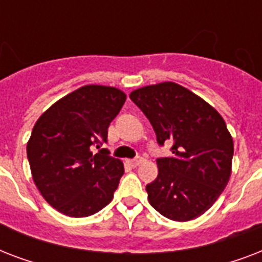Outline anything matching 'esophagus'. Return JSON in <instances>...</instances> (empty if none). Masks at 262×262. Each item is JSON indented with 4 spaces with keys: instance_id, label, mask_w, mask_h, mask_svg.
Here are the masks:
<instances>
[{
    "instance_id": "esophagus-1",
    "label": "esophagus",
    "mask_w": 262,
    "mask_h": 262,
    "mask_svg": "<svg viewBox=\"0 0 262 262\" xmlns=\"http://www.w3.org/2000/svg\"><path fill=\"white\" fill-rule=\"evenodd\" d=\"M141 163H143V158H136V159L129 160V164H130L132 167H137Z\"/></svg>"
}]
</instances>
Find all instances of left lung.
I'll list each match as a JSON object with an SVG mask.
<instances>
[{
	"mask_svg": "<svg viewBox=\"0 0 262 262\" xmlns=\"http://www.w3.org/2000/svg\"><path fill=\"white\" fill-rule=\"evenodd\" d=\"M129 96L149 119L160 147L171 144L172 155L156 159L158 178L145 187L149 204L175 222L199 217L231 175L234 143L224 119L200 96L170 81Z\"/></svg>",
	"mask_w": 262,
	"mask_h": 262,
	"instance_id": "obj_1",
	"label": "left lung"
}]
</instances>
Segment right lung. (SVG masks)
Segmentation results:
<instances>
[{"instance_id": "right-lung-1", "label": "right lung", "mask_w": 262, "mask_h": 262, "mask_svg": "<svg viewBox=\"0 0 262 262\" xmlns=\"http://www.w3.org/2000/svg\"><path fill=\"white\" fill-rule=\"evenodd\" d=\"M125 100L117 88L85 85L59 99L35 123L27 144L32 178L43 199L63 215L91 216L113 200L123 164L102 145Z\"/></svg>"}]
</instances>
